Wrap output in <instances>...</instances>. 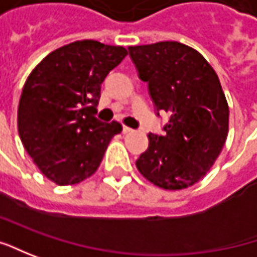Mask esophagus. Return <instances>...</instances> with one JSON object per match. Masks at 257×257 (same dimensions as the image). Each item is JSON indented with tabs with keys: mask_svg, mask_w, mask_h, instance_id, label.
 <instances>
[{
	"mask_svg": "<svg viewBox=\"0 0 257 257\" xmlns=\"http://www.w3.org/2000/svg\"><path fill=\"white\" fill-rule=\"evenodd\" d=\"M122 132L126 135V134H132V132H134V129H131L129 126H123V128H122Z\"/></svg>",
	"mask_w": 257,
	"mask_h": 257,
	"instance_id": "obj_1",
	"label": "esophagus"
}]
</instances>
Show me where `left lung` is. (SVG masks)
Wrapping results in <instances>:
<instances>
[{
    "label": "left lung",
    "instance_id": "1",
    "mask_svg": "<svg viewBox=\"0 0 257 257\" xmlns=\"http://www.w3.org/2000/svg\"><path fill=\"white\" fill-rule=\"evenodd\" d=\"M158 112L171 113L164 137L149 134L137 161L158 188L186 189L209 172L225 146L229 105L215 69L196 49L176 41L129 47Z\"/></svg>",
    "mask_w": 257,
    "mask_h": 257
}]
</instances>
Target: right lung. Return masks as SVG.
<instances>
[{"mask_svg": "<svg viewBox=\"0 0 257 257\" xmlns=\"http://www.w3.org/2000/svg\"><path fill=\"white\" fill-rule=\"evenodd\" d=\"M128 55L123 47L92 40L52 51L32 69L18 105V134L44 176L59 186L75 185L96 172L116 120L95 118L101 84Z\"/></svg>", "mask_w": 257, "mask_h": 257, "instance_id": "right-lung-1", "label": "right lung"}]
</instances>
